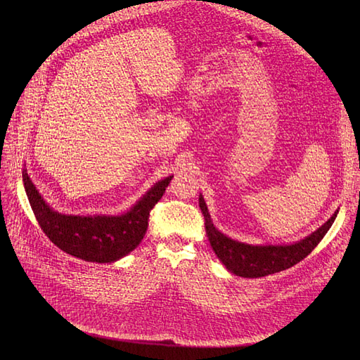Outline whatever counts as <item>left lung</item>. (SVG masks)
Returning <instances> with one entry per match:
<instances>
[{
    "instance_id": "1",
    "label": "left lung",
    "mask_w": 360,
    "mask_h": 360,
    "mask_svg": "<svg viewBox=\"0 0 360 360\" xmlns=\"http://www.w3.org/2000/svg\"><path fill=\"white\" fill-rule=\"evenodd\" d=\"M198 202L205 220V233L209 236L212 248L219 259L231 273L250 278L264 277L283 271L307 258L321 242V239L326 236L338 213L335 212L333 217L328 219V221H326L312 235L293 245H285V247L283 245H278V247H274V245H269V247H254V245L233 240L219 232L212 223L202 195H200Z\"/></svg>"
}]
</instances>
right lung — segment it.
<instances>
[{"instance_id": "add662e5", "label": "right lung", "mask_w": 360, "mask_h": 360, "mask_svg": "<svg viewBox=\"0 0 360 360\" xmlns=\"http://www.w3.org/2000/svg\"><path fill=\"white\" fill-rule=\"evenodd\" d=\"M172 176L158 182L122 216H65L51 210L26 170L25 190L34 217L52 243L64 252L91 262H112L134 251L146 235L148 216Z\"/></svg>"}]
</instances>
